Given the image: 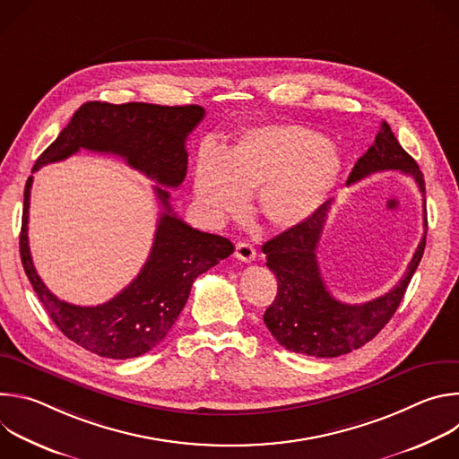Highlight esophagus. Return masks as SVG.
<instances>
[{
	"mask_svg": "<svg viewBox=\"0 0 459 459\" xmlns=\"http://www.w3.org/2000/svg\"><path fill=\"white\" fill-rule=\"evenodd\" d=\"M234 254H236V257L239 261H245V264H250V261L255 259V248L250 243H247V241H239L236 245V252Z\"/></svg>",
	"mask_w": 459,
	"mask_h": 459,
	"instance_id": "34e87169",
	"label": "esophagus"
}]
</instances>
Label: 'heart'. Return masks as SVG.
Masks as SVG:
<instances>
[{
  "mask_svg": "<svg viewBox=\"0 0 459 459\" xmlns=\"http://www.w3.org/2000/svg\"><path fill=\"white\" fill-rule=\"evenodd\" d=\"M343 169L338 147L316 130L292 125L248 128L221 154L205 147L194 169V194L212 220L238 216L257 190V209L276 229L312 218L336 188Z\"/></svg>",
  "mask_w": 459,
  "mask_h": 459,
  "instance_id": "1",
  "label": "heart"
}]
</instances>
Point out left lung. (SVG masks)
<instances>
[{
	"label": "left lung",
	"mask_w": 459,
	"mask_h": 459,
	"mask_svg": "<svg viewBox=\"0 0 459 459\" xmlns=\"http://www.w3.org/2000/svg\"><path fill=\"white\" fill-rule=\"evenodd\" d=\"M379 170H400L412 176L425 198L423 174L386 121L381 123L374 143L354 165L347 185ZM331 205L333 200L323 204L305 223L281 232L261 247L267 254V267L278 278L276 299L264 314L267 329L287 351L314 358L349 354L376 338L400 307L421 261L427 238L425 230L407 273L394 289L361 305L342 303L326 290L316 257ZM423 225L427 227V212Z\"/></svg>",
	"instance_id": "obj_1"
}]
</instances>
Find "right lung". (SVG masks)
I'll return each mask as SVG.
<instances>
[{"label":"right lung","instance_id":"1","mask_svg":"<svg viewBox=\"0 0 459 459\" xmlns=\"http://www.w3.org/2000/svg\"><path fill=\"white\" fill-rule=\"evenodd\" d=\"M204 117L205 108L200 105L87 101L36 160L32 172L87 149L116 154L156 183L178 186L186 176V136ZM160 185L154 192L163 211L143 269L107 303L80 307L56 298L34 269L29 248L32 176L27 179L20 234L25 274L57 329L101 358H138L161 343L183 310L194 280L234 252L227 238L192 229L178 218L169 190Z\"/></svg>","mask_w":459,"mask_h":459}]
</instances>
